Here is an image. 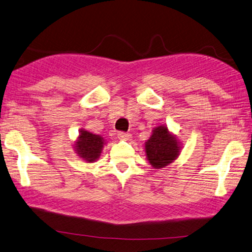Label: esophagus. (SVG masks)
<instances>
[{"label": "esophagus", "instance_id": "obj_1", "mask_svg": "<svg viewBox=\"0 0 252 252\" xmlns=\"http://www.w3.org/2000/svg\"><path fill=\"white\" fill-rule=\"evenodd\" d=\"M118 138L121 139H129L131 137V135L129 133H126V131H118Z\"/></svg>", "mask_w": 252, "mask_h": 252}]
</instances>
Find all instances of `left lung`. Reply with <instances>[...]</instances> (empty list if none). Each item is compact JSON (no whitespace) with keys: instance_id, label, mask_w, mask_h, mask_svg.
Returning <instances> with one entry per match:
<instances>
[{"instance_id":"1","label":"left lung","mask_w":252,"mask_h":252,"mask_svg":"<svg viewBox=\"0 0 252 252\" xmlns=\"http://www.w3.org/2000/svg\"><path fill=\"white\" fill-rule=\"evenodd\" d=\"M147 158L154 167H164L172 163L180 148L174 136H172L166 127L159 126L153 130V134L145 144Z\"/></svg>"}]
</instances>
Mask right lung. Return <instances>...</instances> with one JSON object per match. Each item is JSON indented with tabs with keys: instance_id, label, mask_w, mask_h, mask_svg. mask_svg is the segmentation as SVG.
<instances>
[{
	"instance_id": "add662e5",
	"label": "right lung",
	"mask_w": 252,
	"mask_h": 252,
	"mask_svg": "<svg viewBox=\"0 0 252 252\" xmlns=\"http://www.w3.org/2000/svg\"><path fill=\"white\" fill-rule=\"evenodd\" d=\"M76 150L82 158L88 162H94L100 154L104 139L100 136L89 133L87 130H81L79 141L76 143Z\"/></svg>"
}]
</instances>
